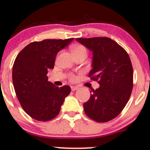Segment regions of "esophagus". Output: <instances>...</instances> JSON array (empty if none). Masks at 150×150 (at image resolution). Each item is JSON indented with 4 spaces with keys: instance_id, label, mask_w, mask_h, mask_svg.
<instances>
[{
    "instance_id": "1",
    "label": "esophagus",
    "mask_w": 150,
    "mask_h": 150,
    "mask_svg": "<svg viewBox=\"0 0 150 150\" xmlns=\"http://www.w3.org/2000/svg\"><path fill=\"white\" fill-rule=\"evenodd\" d=\"M71 91H75V90H78L79 87H76V86H71Z\"/></svg>"
}]
</instances>
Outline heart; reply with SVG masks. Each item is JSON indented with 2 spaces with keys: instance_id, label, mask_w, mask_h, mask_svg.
<instances>
[{
  "instance_id": "obj_1",
  "label": "heart",
  "mask_w": 150,
  "mask_h": 150,
  "mask_svg": "<svg viewBox=\"0 0 150 150\" xmlns=\"http://www.w3.org/2000/svg\"><path fill=\"white\" fill-rule=\"evenodd\" d=\"M71 52L73 53V55H79V54H87V49L83 45H75L73 46L71 48ZM71 79H74V76L71 75Z\"/></svg>"
}]
</instances>
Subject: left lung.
I'll return each instance as SVG.
<instances>
[{
  "mask_svg": "<svg viewBox=\"0 0 150 150\" xmlns=\"http://www.w3.org/2000/svg\"><path fill=\"white\" fill-rule=\"evenodd\" d=\"M76 40L93 52V69L89 76L100 84L84 103V112L98 122L112 120L123 110L131 95L133 71L130 57L120 45L107 37Z\"/></svg>",
  "mask_w": 150,
  "mask_h": 150,
  "instance_id": "1",
  "label": "left lung"
}]
</instances>
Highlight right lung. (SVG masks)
Here are the masks:
<instances>
[{
    "instance_id": "add662e5",
    "label": "right lung",
    "mask_w": 150,
    "mask_h": 150,
    "mask_svg": "<svg viewBox=\"0 0 150 150\" xmlns=\"http://www.w3.org/2000/svg\"><path fill=\"white\" fill-rule=\"evenodd\" d=\"M73 39L34 41L16 57L12 69L14 90L23 110L33 119L43 122L54 119L70 93V86L56 87L47 74L54 68L57 52Z\"/></svg>"
}]
</instances>
